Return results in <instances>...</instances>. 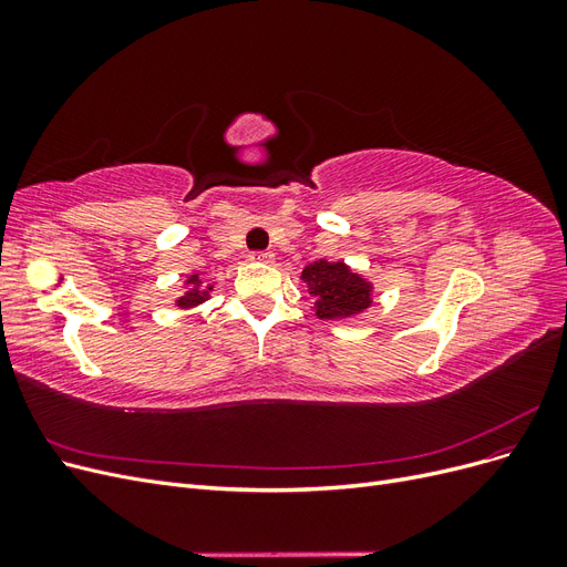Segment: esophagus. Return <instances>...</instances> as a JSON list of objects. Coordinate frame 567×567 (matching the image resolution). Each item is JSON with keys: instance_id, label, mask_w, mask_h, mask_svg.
I'll use <instances>...</instances> for the list:
<instances>
[{"instance_id": "obj_1", "label": "esophagus", "mask_w": 567, "mask_h": 567, "mask_svg": "<svg viewBox=\"0 0 567 567\" xmlns=\"http://www.w3.org/2000/svg\"><path fill=\"white\" fill-rule=\"evenodd\" d=\"M250 260H252V262H271V260H274V255H271V252H267V250H265V252H252V255H250Z\"/></svg>"}]
</instances>
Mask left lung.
<instances>
[{
    "mask_svg": "<svg viewBox=\"0 0 567 567\" xmlns=\"http://www.w3.org/2000/svg\"><path fill=\"white\" fill-rule=\"evenodd\" d=\"M302 284L315 298L312 312L319 319L346 321L364 315L373 307L375 286L362 271L352 269L346 260H315L300 274Z\"/></svg>",
    "mask_w": 567,
    "mask_h": 567,
    "instance_id": "1",
    "label": "left lung"
}]
</instances>
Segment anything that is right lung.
I'll list each match as a JSON object with an SVG mask.
<instances>
[{"label":"right lung","instance_id":"add662e5","mask_svg":"<svg viewBox=\"0 0 567 567\" xmlns=\"http://www.w3.org/2000/svg\"><path fill=\"white\" fill-rule=\"evenodd\" d=\"M215 284L205 277V274H188V277L182 281V296L175 298V307L182 312H196L203 302H208L213 298Z\"/></svg>","mask_w":567,"mask_h":567}]
</instances>
